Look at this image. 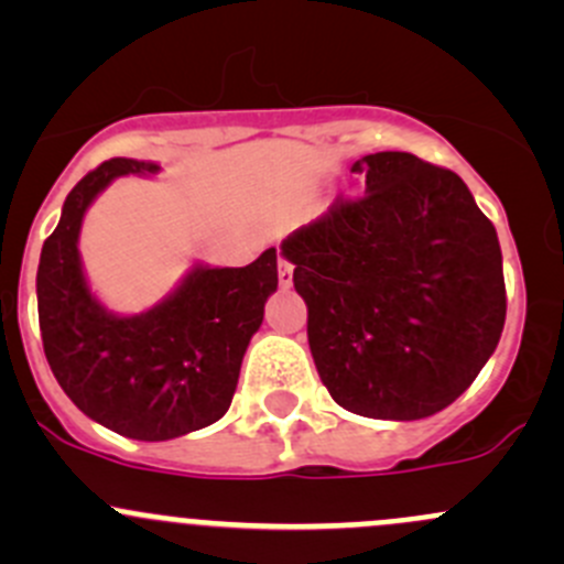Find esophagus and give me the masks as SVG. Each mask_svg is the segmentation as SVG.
Instances as JSON below:
<instances>
[{"instance_id":"esophagus-1","label":"esophagus","mask_w":564,"mask_h":564,"mask_svg":"<svg viewBox=\"0 0 564 564\" xmlns=\"http://www.w3.org/2000/svg\"><path fill=\"white\" fill-rule=\"evenodd\" d=\"M292 272H294V264L286 259V256H281L278 259V281H281V286H292Z\"/></svg>"}]
</instances>
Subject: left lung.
Masks as SVG:
<instances>
[{"instance_id":"obj_1","label":"left lung","mask_w":564,"mask_h":564,"mask_svg":"<svg viewBox=\"0 0 564 564\" xmlns=\"http://www.w3.org/2000/svg\"><path fill=\"white\" fill-rule=\"evenodd\" d=\"M338 196L283 240L333 401L373 420L442 412L494 355L508 314L497 229L456 172L409 152L351 166Z\"/></svg>"}]
</instances>
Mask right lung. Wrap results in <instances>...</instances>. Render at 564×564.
Listing matches in <instances>:
<instances>
[{
    "mask_svg": "<svg viewBox=\"0 0 564 564\" xmlns=\"http://www.w3.org/2000/svg\"><path fill=\"white\" fill-rule=\"evenodd\" d=\"M158 169L133 158L93 169L67 193L37 267L40 335L56 382L95 423L141 442L174 440L224 417L278 289V253L267 248L248 267H196L147 314H108L84 281L82 218L113 176Z\"/></svg>",
    "mask_w": 564,
    "mask_h": 564,
    "instance_id": "1",
    "label": "right lung"
}]
</instances>
